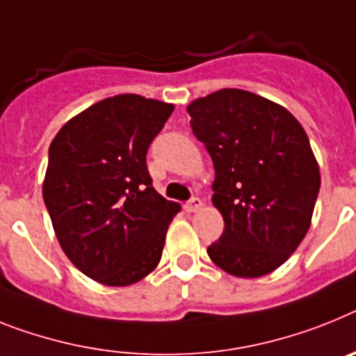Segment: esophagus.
<instances>
[{"label":"esophagus","instance_id":"34e87169","mask_svg":"<svg viewBox=\"0 0 356 356\" xmlns=\"http://www.w3.org/2000/svg\"><path fill=\"white\" fill-rule=\"evenodd\" d=\"M201 206H202L201 199H199V197H192L190 201L184 202V210H186V211H197V210H201Z\"/></svg>","mask_w":356,"mask_h":356}]
</instances>
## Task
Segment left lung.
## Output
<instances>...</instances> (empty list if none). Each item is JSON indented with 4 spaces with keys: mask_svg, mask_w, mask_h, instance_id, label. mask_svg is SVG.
Segmentation results:
<instances>
[{
    "mask_svg": "<svg viewBox=\"0 0 356 356\" xmlns=\"http://www.w3.org/2000/svg\"><path fill=\"white\" fill-rule=\"evenodd\" d=\"M193 136L215 166L213 204L224 232L208 246L226 273H271L302 243L321 172L300 122L277 103L224 88L188 106Z\"/></svg>",
    "mask_w": 356,
    "mask_h": 356,
    "instance_id": "obj_1",
    "label": "left lung"
}]
</instances>
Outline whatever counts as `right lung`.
Returning <instances> with one entry per match:
<instances>
[{
	"instance_id": "add662e5",
	"label": "right lung",
	"mask_w": 356,
	"mask_h": 356,
	"mask_svg": "<svg viewBox=\"0 0 356 356\" xmlns=\"http://www.w3.org/2000/svg\"><path fill=\"white\" fill-rule=\"evenodd\" d=\"M173 104L136 94L92 104L49 148L44 206L63 252L86 277L130 286L155 270L181 206L152 186L146 152Z\"/></svg>"
}]
</instances>
